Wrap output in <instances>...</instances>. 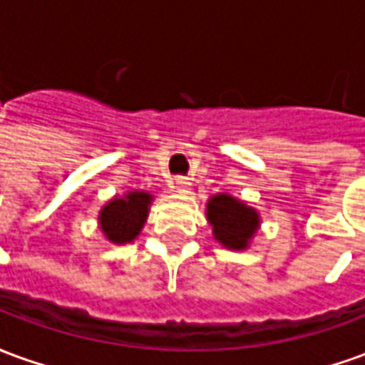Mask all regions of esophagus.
<instances>
[{
  "mask_svg": "<svg viewBox=\"0 0 365 365\" xmlns=\"http://www.w3.org/2000/svg\"><path fill=\"white\" fill-rule=\"evenodd\" d=\"M174 190H178V191H187V190H190V182H187L185 178H175Z\"/></svg>",
  "mask_w": 365,
  "mask_h": 365,
  "instance_id": "34e87169",
  "label": "esophagus"
}]
</instances>
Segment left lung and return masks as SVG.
<instances>
[{"label":"left lung","mask_w":365,"mask_h":365,"mask_svg":"<svg viewBox=\"0 0 365 365\" xmlns=\"http://www.w3.org/2000/svg\"><path fill=\"white\" fill-rule=\"evenodd\" d=\"M207 219L213 225L215 238L227 248H246L258 229V213L227 193L215 195L207 205Z\"/></svg>","instance_id":"8db88e82"}]
</instances>
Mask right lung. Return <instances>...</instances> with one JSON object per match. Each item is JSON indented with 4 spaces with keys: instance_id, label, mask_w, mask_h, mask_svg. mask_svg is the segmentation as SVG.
<instances>
[{
    "instance_id": "obj_1",
    "label": "right lung",
    "mask_w": 365,
    "mask_h": 365,
    "mask_svg": "<svg viewBox=\"0 0 365 365\" xmlns=\"http://www.w3.org/2000/svg\"><path fill=\"white\" fill-rule=\"evenodd\" d=\"M152 197L144 191H130L127 197L113 199L99 215L101 230L111 242L125 245L135 240L143 229Z\"/></svg>"
}]
</instances>
